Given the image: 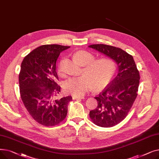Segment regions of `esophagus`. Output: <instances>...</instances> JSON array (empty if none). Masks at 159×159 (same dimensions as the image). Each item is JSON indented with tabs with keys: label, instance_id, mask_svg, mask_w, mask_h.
Masks as SVG:
<instances>
[{
	"label": "esophagus",
	"instance_id": "1",
	"mask_svg": "<svg viewBox=\"0 0 159 159\" xmlns=\"http://www.w3.org/2000/svg\"><path fill=\"white\" fill-rule=\"evenodd\" d=\"M84 98V97H82V96H80V97L73 96V99H74V100H81V99H83Z\"/></svg>",
	"mask_w": 159,
	"mask_h": 159
}]
</instances>
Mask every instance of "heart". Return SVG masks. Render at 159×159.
Returning a JSON list of instances; mask_svg holds the SVG:
<instances>
[{
    "label": "heart",
    "instance_id": "heart-1",
    "mask_svg": "<svg viewBox=\"0 0 159 159\" xmlns=\"http://www.w3.org/2000/svg\"><path fill=\"white\" fill-rule=\"evenodd\" d=\"M74 57L80 64L85 65V75L65 80L63 88L66 93L80 97L92 88L93 86L95 89H101L110 82L115 74L116 64L110 58L94 60V57L85 51L76 52ZM59 71L61 72V69Z\"/></svg>",
    "mask_w": 159,
    "mask_h": 159
}]
</instances>
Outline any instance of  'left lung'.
Returning a JSON list of instances; mask_svg holds the SVG:
<instances>
[{
  "instance_id": "left-lung-1",
  "label": "left lung",
  "mask_w": 159,
  "mask_h": 159,
  "mask_svg": "<svg viewBox=\"0 0 159 159\" xmlns=\"http://www.w3.org/2000/svg\"><path fill=\"white\" fill-rule=\"evenodd\" d=\"M113 59L118 66L115 78L95 98L98 106L89 111L92 122L103 128L113 127L127 116L137 96L140 75L133 57L120 48L106 44L89 46Z\"/></svg>"
}]
</instances>
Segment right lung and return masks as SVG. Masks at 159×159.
Instances as JSON below:
<instances>
[{
  "instance_id": "right-lung-1",
  "label": "right lung",
  "mask_w": 159,
  "mask_h": 159,
  "mask_svg": "<svg viewBox=\"0 0 159 159\" xmlns=\"http://www.w3.org/2000/svg\"><path fill=\"white\" fill-rule=\"evenodd\" d=\"M70 48L58 44L40 46L24 57L19 73L20 94L23 104L33 119L40 124L53 126L61 122L68 113L71 96L60 99L56 72L60 53Z\"/></svg>"
}]
</instances>
